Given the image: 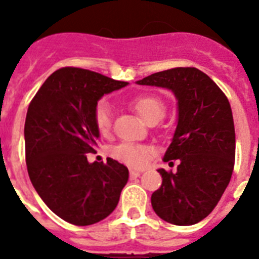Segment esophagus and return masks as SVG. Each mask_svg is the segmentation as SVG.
<instances>
[{
    "instance_id": "obj_1",
    "label": "esophagus",
    "mask_w": 259,
    "mask_h": 259,
    "mask_svg": "<svg viewBox=\"0 0 259 259\" xmlns=\"http://www.w3.org/2000/svg\"><path fill=\"white\" fill-rule=\"evenodd\" d=\"M141 175L140 171H136V170H130V178L131 179H135V178H139Z\"/></svg>"
}]
</instances>
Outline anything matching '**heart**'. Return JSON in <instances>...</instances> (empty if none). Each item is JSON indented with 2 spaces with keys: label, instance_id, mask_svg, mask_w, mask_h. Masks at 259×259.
Wrapping results in <instances>:
<instances>
[{
  "label": "heart",
  "instance_id": "heart-1",
  "mask_svg": "<svg viewBox=\"0 0 259 259\" xmlns=\"http://www.w3.org/2000/svg\"><path fill=\"white\" fill-rule=\"evenodd\" d=\"M131 106L136 111L144 122L149 123L152 120H159L163 115L164 105L162 100L157 96L144 95L134 98ZM95 123L96 127L102 135L109 134L111 128V109L109 104L105 101L100 102L95 110ZM114 157L119 161L124 162L132 167H143L148 162L150 149L140 144H120L114 149Z\"/></svg>",
  "mask_w": 259,
  "mask_h": 259
}]
</instances>
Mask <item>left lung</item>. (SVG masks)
Masks as SVG:
<instances>
[{
	"instance_id": "8db88e82",
	"label": "left lung",
	"mask_w": 259,
	"mask_h": 259,
	"mask_svg": "<svg viewBox=\"0 0 259 259\" xmlns=\"http://www.w3.org/2000/svg\"><path fill=\"white\" fill-rule=\"evenodd\" d=\"M136 84L168 89L178 101L176 128L163 161L180 163L176 172L158 168L162 185L152 194L153 210L167 223H198L217 206L232 176L236 140L230 102L194 67L155 72Z\"/></svg>"
}]
</instances>
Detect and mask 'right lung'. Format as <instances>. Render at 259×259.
<instances>
[{
	"label": "right lung",
	"mask_w": 259,
	"mask_h": 259,
	"mask_svg": "<svg viewBox=\"0 0 259 259\" xmlns=\"http://www.w3.org/2000/svg\"><path fill=\"white\" fill-rule=\"evenodd\" d=\"M128 85L89 70L59 68L38 89L24 124L26 162L33 188L50 210L75 226L109 217L128 182V168L95 153L100 131L95 110L104 95Z\"/></svg>",
	"instance_id": "right-lung-1"
}]
</instances>
